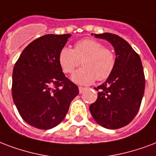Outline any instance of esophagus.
I'll list each match as a JSON object with an SVG mask.
<instances>
[{
	"instance_id": "esophagus-1",
	"label": "esophagus",
	"mask_w": 156,
	"mask_h": 156,
	"mask_svg": "<svg viewBox=\"0 0 156 156\" xmlns=\"http://www.w3.org/2000/svg\"><path fill=\"white\" fill-rule=\"evenodd\" d=\"M78 89H79V93H83V91L86 90V87H78Z\"/></svg>"
}]
</instances>
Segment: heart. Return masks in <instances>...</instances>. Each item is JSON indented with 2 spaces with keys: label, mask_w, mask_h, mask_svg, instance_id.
<instances>
[{
  "label": "heart",
  "mask_w": 156,
  "mask_h": 156,
  "mask_svg": "<svg viewBox=\"0 0 156 156\" xmlns=\"http://www.w3.org/2000/svg\"><path fill=\"white\" fill-rule=\"evenodd\" d=\"M58 61L63 72L71 74L74 83L81 85L91 84L94 81H105L110 78L116 65V55L112 49L95 39L86 38L77 41L73 49L64 46L58 55Z\"/></svg>",
  "instance_id": "obj_1"
}]
</instances>
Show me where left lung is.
Here are the masks:
<instances>
[{"mask_svg":"<svg viewBox=\"0 0 156 156\" xmlns=\"http://www.w3.org/2000/svg\"><path fill=\"white\" fill-rule=\"evenodd\" d=\"M95 36L115 47L116 65L110 78L95 87L97 99L90 105V112L102 127L118 129L128 125L140 109L146 84L144 70L139 55L124 39L109 33Z\"/></svg>","mask_w":156,"mask_h":156,"instance_id":"obj_1","label":"left lung"}]
</instances>
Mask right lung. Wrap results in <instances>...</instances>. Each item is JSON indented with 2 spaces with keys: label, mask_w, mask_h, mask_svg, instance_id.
Returning a JSON list of instances; mask_svg holds the SVG:
<instances>
[{
  "label": "right lung",
  "mask_w": 156,
  "mask_h": 156,
  "mask_svg": "<svg viewBox=\"0 0 156 156\" xmlns=\"http://www.w3.org/2000/svg\"><path fill=\"white\" fill-rule=\"evenodd\" d=\"M70 34H47L32 41L19 57L13 70L12 97L26 123L51 129L62 122L70 102L79 93L66 78L58 61Z\"/></svg>",
  "instance_id": "add662e5"
}]
</instances>
